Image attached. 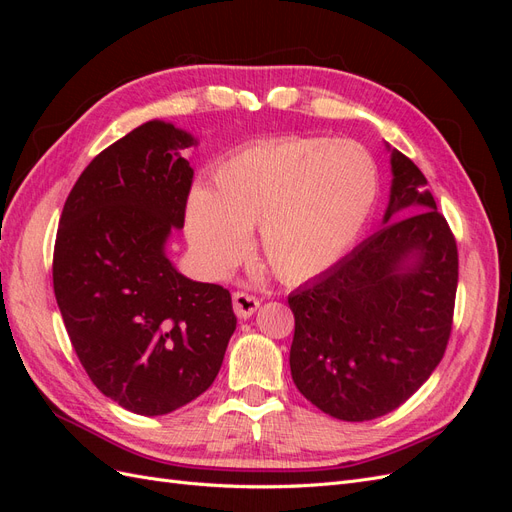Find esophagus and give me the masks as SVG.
<instances>
[{"label":"esophagus","instance_id":"esophagus-1","mask_svg":"<svg viewBox=\"0 0 512 512\" xmlns=\"http://www.w3.org/2000/svg\"><path fill=\"white\" fill-rule=\"evenodd\" d=\"M260 301L254 297V294L250 292H243V290H237L232 292V307H235V314L239 318H250L256 309H258Z\"/></svg>","mask_w":512,"mask_h":512}]
</instances>
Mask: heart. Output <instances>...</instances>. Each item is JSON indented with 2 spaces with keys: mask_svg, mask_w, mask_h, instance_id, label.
Returning <instances> with one entry per match:
<instances>
[{
  "mask_svg": "<svg viewBox=\"0 0 512 512\" xmlns=\"http://www.w3.org/2000/svg\"><path fill=\"white\" fill-rule=\"evenodd\" d=\"M378 194L369 153L354 141L282 136L222 160L211 190L188 205V237L211 271H226L258 230V256L284 282L329 269L359 235Z\"/></svg>",
  "mask_w": 512,
  "mask_h": 512,
  "instance_id": "b5f03b06",
  "label": "heart"
}]
</instances>
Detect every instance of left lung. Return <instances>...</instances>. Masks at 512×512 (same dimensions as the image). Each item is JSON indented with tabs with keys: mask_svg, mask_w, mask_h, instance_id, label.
Returning a JSON list of instances; mask_svg holds the SVG:
<instances>
[{
	"mask_svg": "<svg viewBox=\"0 0 512 512\" xmlns=\"http://www.w3.org/2000/svg\"><path fill=\"white\" fill-rule=\"evenodd\" d=\"M393 220L288 297L294 314L290 371L301 395L339 421L393 412L438 367L453 331L459 254L427 179L393 149ZM414 255L412 268L405 260Z\"/></svg>",
	"mask_w": 512,
	"mask_h": 512,
	"instance_id": "obj_1",
	"label": "left lung"
}]
</instances>
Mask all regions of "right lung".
Masks as SVG:
<instances>
[{
    "label": "right lung",
    "instance_id": "obj_1",
    "mask_svg": "<svg viewBox=\"0 0 512 512\" xmlns=\"http://www.w3.org/2000/svg\"><path fill=\"white\" fill-rule=\"evenodd\" d=\"M192 136L147 121L100 151L66 198L53 290L87 376L121 408L173 412L203 395L237 329L230 292L192 282L164 256L185 222Z\"/></svg>",
    "mask_w": 512,
    "mask_h": 512
}]
</instances>
